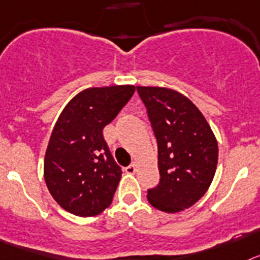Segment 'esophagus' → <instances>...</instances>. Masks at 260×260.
Listing matches in <instances>:
<instances>
[{
    "label": "esophagus",
    "mask_w": 260,
    "mask_h": 260,
    "mask_svg": "<svg viewBox=\"0 0 260 260\" xmlns=\"http://www.w3.org/2000/svg\"><path fill=\"white\" fill-rule=\"evenodd\" d=\"M125 171H127L128 174H135L136 173V166H135V165H129V166H127V168H125Z\"/></svg>",
    "instance_id": "obj_1"
}]
</instances>
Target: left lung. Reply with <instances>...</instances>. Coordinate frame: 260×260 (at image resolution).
<instances>
[{"label": "left lung", "mask_w": 260, "mask_h": 260, "mask_svg": "<svg viewBox=\"0 0 260 260\" xmlns=\"http://www.w3.org/2000/svg\"><path fill=\"white\" fill-rule=\"evenodd\" d=\"M158 146L159 182L149 203L177 213L202 198L216 173L217 141L205 117L188 98L165 87L137 86Z\"/></svg>", "instance_id": "8db88e82"}]
</instances>
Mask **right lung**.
<instances>
[{
    "mask_svg": "<svg viewBox=\"0 0 260 260\" xmlns=\"http://www.w3.org/2000/svg\"><path fill=\"white\" fill-rule=\"evenodd\" d=\"M135 86L91 87L65 106L52 131L44 159L49 192L65 211L95 216L111 204L121 175L103 137Z\"/></svg>",
    "mask_w": 260,
    "mask_h": 260,
    "instance_id": "add662e5",
    "label": "right lung"
}]
</instances>
